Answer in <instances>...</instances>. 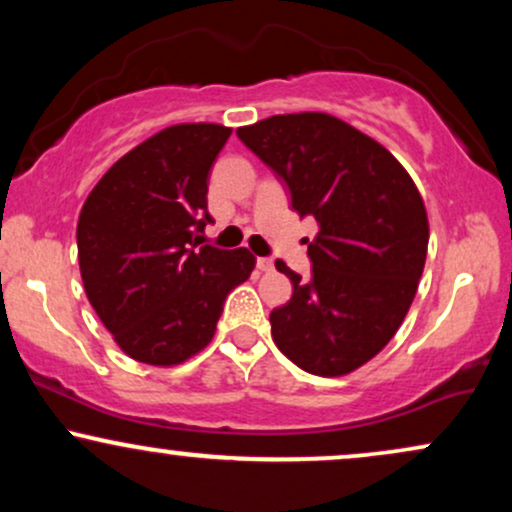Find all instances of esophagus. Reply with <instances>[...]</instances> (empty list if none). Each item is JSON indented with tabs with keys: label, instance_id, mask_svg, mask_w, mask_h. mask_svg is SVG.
<instances>
[{
	"label": "esophagus",
	"instance_id": "34e87169",
	"mask_svg": "<svg viewBox=\"0 0 512 512\" xmlns=\"http://www.w3.org/2000/svg\"><path fill=\"white\" fill-rule=\"evenodd\" d=\"M257 269H260V272H272L274 260L272 257H257Z\"/></svg>",
	"mask_w": 512,
	"mask_h": 512
}]
</instances>
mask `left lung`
Masks as SVG:
<instances>
[{
  "label": "left lung",
  "mask_w": 512,
  "mask_h": 512,
  "mask_svg": "<svg viewBox=\"0 0 512 512\" xmlns=\"http://www.w3.org/2000/svg\"><path fill=\"white\" fill-rule=\"evenodd\" d=\"M236 134L320 226L308 281L276 260L293 296L269 315L274 344L313 375L351 373L383 351L414 301L428 248L424 199L383 144L339 117L274 115Z\"/></svg>",
  "instance_id": "1"
}]
</instances>
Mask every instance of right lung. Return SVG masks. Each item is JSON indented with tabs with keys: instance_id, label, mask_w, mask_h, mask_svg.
I'll list each match as a JSON object with an SVG mask.
<instances>
[{
	"instance_id": "obj_1",
	"label": "right lung",
	"mask_w": 512,
	"mask_h": 512,
	"mask_svg": "<svg viewBox=\"0 0 512 512\" xmlns=\"http://www.w3.org/2000/svg\"><path fill=\"white\" fill-rule=\"evenodd\" d=\"M231 129L173 125L98 180L76 226L93 310L129 358L178 366L211 342L226 296L255 269L250 250L199 245L209 170Z\"/></svg>"
}]
</instances>
